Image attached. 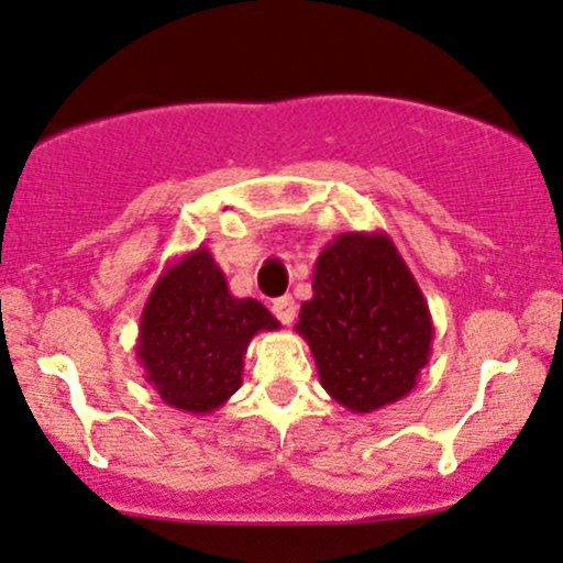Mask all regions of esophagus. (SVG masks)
I'll list each match as a JSON object with an SVG mask.
<instances>
[{"mask_svg": "<svg viewBox=\"0 0 563 563\" xmlns=\"http://www.w3.org/2000/svg\"><path fill=\"white\" fill-rule=\"evenodd\" d=\"M273 314L283 324H290L296 320V301L290 296H280V299L273 301Z\"/></svg>", "mask_w": 563, "mask_h": 563, "instance_id": "obj_1", "label": "esophagus"}]
</instances>
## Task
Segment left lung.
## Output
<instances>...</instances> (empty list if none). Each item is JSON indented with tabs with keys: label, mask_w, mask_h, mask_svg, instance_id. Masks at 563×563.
Instances as JSON below:
<instances>
[{
	"label": "left lung",
	"mask_w": 563,
	"mask_h": 563,
	"mask_svg": "<svg viewBox=\"0 0 563 563\" xmlns=\"http://www.w3.org/2000/svg\"><path fill=\"white\" fill-rule=\"evenodd\" d=\"M296 333L322 388L354 415L401 401L432 349L430 307L388 233H341L314 264Z\"/></svg>",
	"instance_id": "obj_1"
}]
</instances>
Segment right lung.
Segmentation results:
<instances>
[{
  "mask_svg": "<svg viewBox=\"0 0 563 563\" xmlns=\"http://www.w3.org/2000/svg\"><path fill=\"white\" fill-rule=\"evenodd\" d=\"M280 322L256 299H235L207 246L170 262L141 311L135 356L167 406L212 415L241 388L243 356Z\"/></svg>",
  "mask_w": 563,
  "mask_h": 563,
  "instance_id": "obj_1",
  "label": "right lung"
}]
</instances>
